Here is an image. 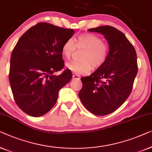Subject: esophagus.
<instances>
[{
  "mask_svg": "<svg viewBox=\"0 0 152 152\" xmlns=\"http://www.w3.org/2000/svg\"><path fill=\"white\" fill-rule=\"evenodd\" d=\"M72 79H80V76L76 75V74H73V76H72Z\"/></svg>",
  "mask_w": 152,
  "mask_h": 152,
  "instance_id": "1",
  "label": "esophagus"
}]
</instances>
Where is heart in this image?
Wrapping results in <instances>:
<instances>
[{
    "label": "heart",
    "mask_w": 152,
    "mask_h": 152,
    "mask_svg": "<svg viewBox=\"0 0 152 152\" xmlns=\"http://www.w3.org/2000/svg\"><path fill=\"white\" fill-rule=\"evenodd\" d=\"M77 48L85 50L81 56L82 61H71L66 64V67L74 74L82 75L88 74L92 67L96 69L101 67L107 58L109 52L107 45L102 42L101 38L95 34L89 33L81 34L78 37L77 44L73 38H69L62 46V54L66 58H69L75 52Z\"/></svg>",
    "instance_id": "heart-1"
}]
</instances>
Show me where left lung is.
I'll return each mask as SVG.
<instances>
[{
  "instance_id": "1",
  "label": "left lung",
  "mask_w": 152,
  "mask_h": 152,
  "mask_svg": "<svg viewBox=\"0 0 152 152\" xmlns=\"http://www.w3.org/2000/svg\"><path fill=\"white\" fill-rule=\"evenodd\" d=\"M88 31L102 34L110 51L101 67L80 78L83 87L78 96L91 113L104 116L118 109L131 94L138 72L137 56L125 34L114 27L106 25Z\"/></svg>"
}]
</instances>
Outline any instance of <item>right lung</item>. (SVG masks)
<instances>
[{"instance_id":"add662e5","label":"right lung","mask_w":152,"mask_h":152,"mask_svg":"<svg viewBox=\"0 0 152 152\" xmlns=\"http://www.w3.org/2000/svg\"><path fill=\"white\" fill-rule=\"evenodd\" d=\"M65 29L48 23L29 28L17 42L11 55L9 79L15 102L21 110L38 117L52 110L58 91L72 78L64 67L62 46L74 35Z\"/></svg>"}]
</instances>
